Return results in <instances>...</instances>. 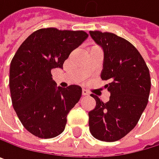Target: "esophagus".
Here are the masks:
<instances>
[{
	"label": "esophagus",
	"mask_w": 159,
	"mask_h": 159,
	"mask_svg": "<svg viewBox=\"0 0 159 159\" xmlns=\"http://www.w3.org/2000/svg\"><path fill=\"white\" fill-rule=\"evenodd\" d=\"M82 95L83 96H88L89 95V92L86 89H82Z\"/></svg>",
	"instance_id": "esophagus-1"
}]
</instances>
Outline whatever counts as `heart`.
I'll return each instance as SVG.
<instances>
[{
	"label": "heart",
	"instance_id": "heart-1",
	"mask_svg": "<svg viewBox=\"0 0 159 159\" xmlns=\"http://www.w3.org/2000/svg\"><path fill=\"white\" fill-rule=\"evenodd\" d=\"M94 47H99V46H97V45H93V46H92L91 48H94Z\"/></svg>",
	"mask_w": 159,
	"mask_h": 159
}]
</instances>
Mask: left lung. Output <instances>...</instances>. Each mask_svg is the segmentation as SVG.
I'll list each match as a JSON object with an SVG mask.
<instances>
[{
    "label": "left lung",
    "mask_w": 159,
    "mask_h": 159,
    "mask_svg": "<svg viewBox=\"0 0 159 159\" xmlns=\"http://www.w3.org/2000/svg\"><path fill=\"white\" fill-rule=\"evenodd\" d=\"M104 52L101 77L111 96L106 103L91 94L95 108L89 113L91 135L103 142L125 137L137 125L144 111L151 89L149 69L137 48L112 32L89 31Z\"/></svg>",
    "instance_id": "obj_1"
}]
</instances>
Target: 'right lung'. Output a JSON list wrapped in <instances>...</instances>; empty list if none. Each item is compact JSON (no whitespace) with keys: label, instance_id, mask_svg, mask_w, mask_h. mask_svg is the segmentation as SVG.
Listing matches in <instances>:
<instances>
[{"label":"right lung","instance_id":"obj_1","mask_svg":"<svg viewBox=\"0 0 159 159\" xmlns=\"http://www.w3.org/2000/svg\"><path fill=\"white\" fill-rule=\"evenodd\" d=\"M89 34L84 30L44 28L32 32L10 64L9 87L13 107L23 127L41 139L63 132L67 115L79 102L82 89L71 85L56 89L51 70L64 61Z\"/></svg>","mask_w":159,"mask_h":159}]
</instances>
